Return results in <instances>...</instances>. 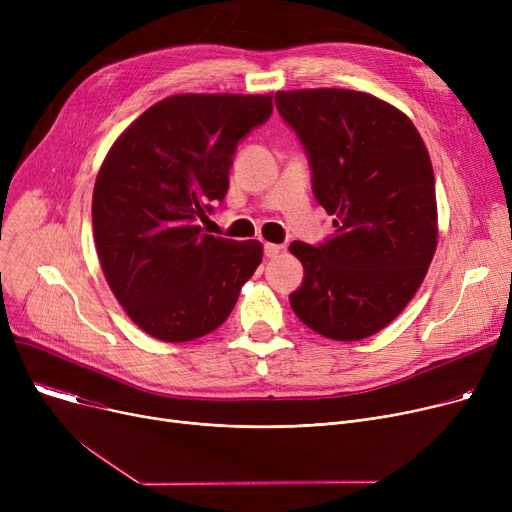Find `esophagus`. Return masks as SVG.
Segmentation results:
<instances>
[{"instance_id":"1","label":"esophagus","mask_w":512,"mask_h":512,"mask_svg":"<svg viewBox=\"0 0 512 512\" xmlns=\"http://www.w3.org/2000/svg\"><path fill=\"white\" fill-rule=\"evenodd\" d=\"M263 251H265V257L274 259V257H278V255L282 253V247H280V245H274V242H265Z\"/></svg>"}]
</instances>
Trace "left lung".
I'll use <instances>...</instances> for the list:
<instances>
[{
    "label": "left lung",
    "instance_id": "obj_1",
    "mask_svg": "<svg viewBox=\"0 0 512 512\" xmlns=\"http://www.w3.org/2000/svg\"><path fill=\"white\" fill-rule=\"evenodd\" d=\"M276 105L309 153L315 199L336 228L326 245H290L305 270L290 307L326 338H369L411 303L434 259L432 159L411 118L369 93L278 91Z\"/></svg>",
    "mask_w": 512,
    "mask_h": 512
}]
</instances>
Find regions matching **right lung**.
Here are the masks:
<instances>
[{"label":"right lung","mask_w":512,"mask_h":512,"mask_svg":"<svg viewBox=\"0 0 512 512\" xmlns=\"http://www.w3.org/2000/svg\"><path fill=\"white\" fill-rule=\"evenodd\" d=\"M272 110V95H172L107 151L91 209L97 257L149 336L191 342L218 330L259 267V240L203 234L199 220L226 197L238 141Z\"/></svg>","instance_id":"add662e5"}]
</instances>
